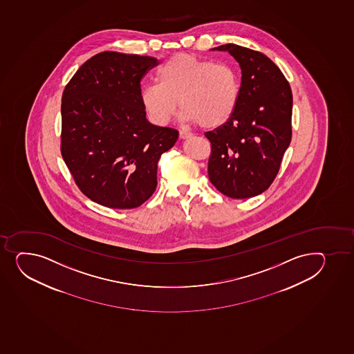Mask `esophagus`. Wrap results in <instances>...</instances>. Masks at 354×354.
Returning <instances> with one entry per match:
<instances>
[{
  "label": "esophagus",
  "instance_id": "1",
  "mask_svg": "<svg viewBox=\"0 0 354 354\" xmlns=\"http://www.w3.org/2000/svg\"><path fill=\"white\" fill-rule=\"evenodd\" d=\"M192 138V134L191 133H187V131H179V138L180 140H186V138Z\"/></svg>",
  "mask_w": 354,
  "mask_h": 354
}]
</instances>
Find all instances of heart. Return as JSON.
<instances>
[{
	"mask_svg": "<svg viewBox=\"0 0 354 354\" xmlns=\"http://www.w3.org/2000/svg\"><path fill=\"white\" fill-rule=\"evenodd\" d=\"M239 97L240 79L232 65L179 53L160 67L157 84L142 90L141 102L156 124L171 120L179 101L183 119L213 129L231 119Z\"/></svg>",
	"mask_w": 354,
	"mask_h": 354,
	"instance_id": "obj_1",
	"label": "heart"
}]
</instances>
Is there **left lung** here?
<instances>
[{"label": "left lung", "instance_id": "left-lung-1", "mask_svg": "<svg viewBox=\"0 0 354 354\" xmlns=\"http://www.w3.org/2000/svg\"><path fill=\"white\" fill-rule=\"evenodd\" d=\"M211 50L226 51L238 62L241 85L231 119L205 135L212 145L209 180L233 199L255 197L275 179L290 145V85L263 53L236 44Z\"/></svg>", "mask_w": 354, "mask_h": 354}]
</instances>
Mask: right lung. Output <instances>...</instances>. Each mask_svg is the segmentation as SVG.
I'll use <instances>...</instances> for the list:
<instances>
[{
    "label": "right lung",
    "mask_w": 354,
    "mask_h": 354,
    "mask_svg": "<svg viewBox=\"0 0 354 354\" xmlns=\"http://www.w3.org/2000/svg\"><path fill=\"white\" fill-rule=\"evenodd\" d=\"M153 57L104 51L79 67L62 97V155L82 194L111 209L153 196L157 163L178 131L147 119L141 79Z\"/></svg>",
    "instance_id": "obj_1"
}]
</instances>
